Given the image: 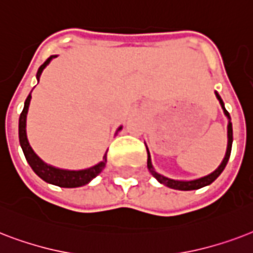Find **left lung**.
Segmentation results:
<instances>
[{"mask_svg": "<svg viewBox=\"0 0 253 253\" xmlns=\"http://www.w3.org/2000/svg\"><path fill=\"white\" fill-rule=\"evenodd\" d=\"M215 95H216V99L219 100V103H220V105H222L223 112H224V115H226L227 119H228V126H227V137H228V142H227L226 156H224V158H223L222 164L218 166V169L214 170L212 173L206 175V177L198 178V179H193V181H177V179H171V178L164 177L162 174L157 173V171L154 170L153 165H152V160H150V154H149V150H148V169L149 171L152 173V175H153V177L160 182V183H162V185L168 186V187L174 190H183V191H187V190H197V189H201V187H205V186L207 185H210V183H212V182H214L219 175H220V173H222L223 170H224L227 162H228V160H230L231 148H232V124H231L230 113L227 112V109L224 108V103H223L222 97L219 96L218 92H215Z\"/></svg>", "mask_w": 253, "mask_h": 253, "instance_id": "1", "label": "left lung"}]
</instances>
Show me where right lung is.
Instances as JSON below:
<instances>
[{"label":"right lung","mask_w":253,"mask_h":253,"mask_svg":"<svg viewBox=\"0 0 253 253\" xmlns=\"http://www.w3.org/2000/svg\"><path fill=\"white\" fill-rule=\"evenodd\" d=\"M56 55L50 56L44 63L39 67L38 72H37V79L39 80V76L42 74L47 64L51 62L52 58H55ZM31 100V93L27 96L26 101H25V107L23 111L19 116V125H18V133H19V144L23 150V154L26 157V161L29 162V165L31 166V169L34 170V173L41 177L44 182L47 183H51V185L59 186V187H80V186L87 185L88 182H91L96 175H99L101 173V170L105 168L107 164V154L103 158V161L99 162L97 165L88 168L84 170H64V169H58L51 165H47L41 160V158L34 153V150L31 149L29 141H27L26 136V116L27 111H29V105H30ZM121 126L117 130H120Z\"/></svg>","instance_id":"right-lung-1"}]
</instances>
